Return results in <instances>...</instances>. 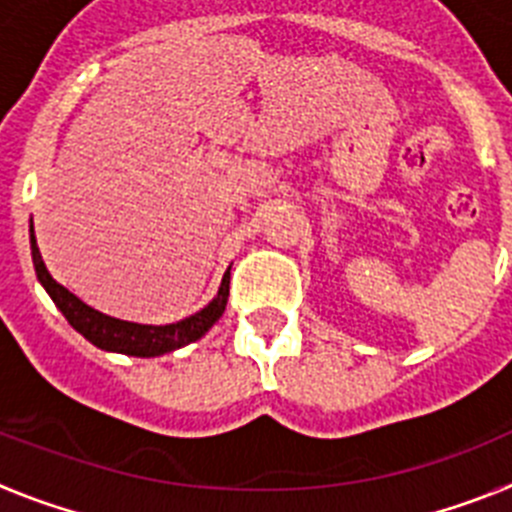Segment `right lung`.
<instances>
[{
  "label": "right lung",
  "mask_w": 512,
  "mask_h": 512,
  "mask_svg": "<svg viewBox=\"0 0 512 512\" xmlns=\"http://www.w3.org/2000/svg\"><path fill=\"white\" fill-rule=\"evenodd\" d=\"M30 251H33V266L38 274V282L56 302L58 310L63 312V318L69 320L71 328L79 330L81 336L94 343L102 351H112V354L125 356H140V359H153V356H164L176 351V348L187 346V343L197 341L220 320L228 305L230 292V269L223 274V282L212 302H207L200 312H194L189 318L179 320V323L169 325H143L130 323V320L110 318L104 312L94 310L87 302H81L74 292L58 284L51 277V271L45 269L43 256H40L38 241H35L33 220H30Z\"/></svg>",
  "instance_id": "add662e5"
}]
</instances>
